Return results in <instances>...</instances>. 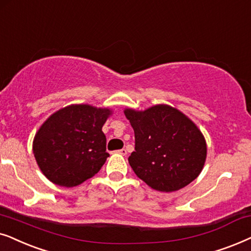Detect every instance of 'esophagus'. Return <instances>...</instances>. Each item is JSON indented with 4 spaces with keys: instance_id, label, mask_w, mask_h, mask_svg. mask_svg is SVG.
Returning a JSON list of instances; mask_svg holds the SVG:
<instances>
[{
    "instance_id": "34e87169",
    "label": "esophagus",
    "mask_w": 251,
    "mask_h": 251,
    "mask_svg": "<svg viewBox=\"0 0 251 251\" xmlns=\"http://www.w3.org/2000/svg\"><path fill=\"white\" fill-rule=\"evenodd\" d=\"M117 152L120 153V155H123V156H126V155H127V150H126L125 148H123V149L118 150V151H117Z\"/></svg>"
}]
</instances>
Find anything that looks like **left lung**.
<instances>
[{
	"instance_id": "8db88e82",
	"label": "left lung",
	"mask_w": 251,
	"mask_h": 251,
	"mask_svg": "<svg viewBox=\"0 0 251 251\" xmlns=\"http://www.w3.org/2000/svg\"><path fill=\"white\" fill-rule=\"evenodd\" d=\"M135 136L128 157L133 171L158 192H176L198 178L206 142L198 126L178 109L157 104L145 111L124 110Z\"/></svg>"
}]
</instances>
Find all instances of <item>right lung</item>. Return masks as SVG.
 Segmentation results:
<instances>
[{
    "mask_svg": "<svg viewBox=\"0 0 251 251\" xmlns=\"http://www.w3.org/2000/svg\"><path fill=\"white\" fill-rule=\"evenodd\" d=\"M111 112L108 108L72 104L42 124L33 140V153L50 181L69 188L101 170L109 157L102 127Z\"/></svg>",
    "mask_w": 251,
    "mask_h": 251,
    "instance_id": "right-lung-1",
    "label": "right lung"
}]
</instances>
